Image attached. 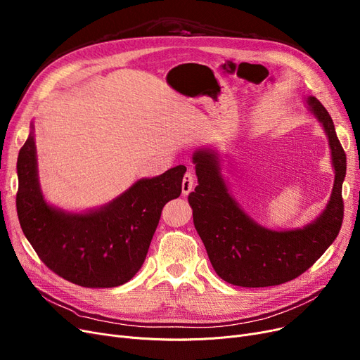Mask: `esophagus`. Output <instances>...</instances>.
I'll list each match as a JSON object with an SVG mask.
<instances>
[{
	"label": "esophagus",
	"mask_w": 360,
	"mask_h": 360,
	"mask_svg": "<svg viewBox=\"0 0 360 360\" xmlns=\"http://www.w3.org/2000/svg\"><path fill=\"white\" fill-rule=\"evenodd\" d=\"M193 188H194V175L191 172H186L182 179V195L186 197L193 191Z\"/></svg>",
	"instance_id": "34e87169"
}]
</instances>
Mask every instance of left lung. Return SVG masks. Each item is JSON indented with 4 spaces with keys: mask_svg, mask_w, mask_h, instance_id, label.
Segmentation results:
<instances>
[{
    "mask_svg": "<svg viewBox=\"0 0 360 360\" xmlns=\"http://www.w3.org/2000/svg\"><path fill=\"white\" fill-rule=\"evenodd\" d=\"M307 103L330 143L334 186L324 212L304 228L273 231L258 224L231 195L217 151L205 147L193 155L198 185L188 201L194 226L214 271L231 285L269 288L296 278L327 251L342 228L346 153L327 109L314 96Z\"/></svg>",
    "mask_w": 360,
    "mask_h": 360,
    "instance_id": "left-lung-1",
    "label": "left lung"
}]
</instances>
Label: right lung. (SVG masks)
<instances>
[{
    "label": "right lung",
    "instance_id": "add662e5",
    "mask_svg": "<svg viewBox=\"0 0 360 360\" xmlns=\"http://www.w3.org/2000/svg\"><path fill=\"white\" fill-rule=\"evenodd\" d=\"M34 125L17 159L15 198L22 231L45 266L83 288H117L146 259L163 207L182 191L184 165L143 178L99 209L65 212L46 202L39 176Z\"/></svg>",
    "mask_w": 360,
    "mask_h": 360
}]
</instances>
